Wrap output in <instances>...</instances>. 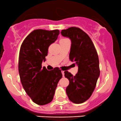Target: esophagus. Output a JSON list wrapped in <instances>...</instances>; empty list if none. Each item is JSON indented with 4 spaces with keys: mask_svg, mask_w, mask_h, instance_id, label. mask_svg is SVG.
Returning <instances> with one entry per match:
<instances>
[{
    "mask_svg": "<svg viewBox=\"0 0 121 121\" xmlns=\"http://www.w3.org/2000/svg\"><path fill=\"white\" fill-rule=\"evenodd\" d=\"M61 73H62V75H63V77H64V71H62Z\"/></svg>",
    "mask_w": 121,
    "mask_h": 121,
    "instance_id": "esophagus-1",
    "label": "esophagus"
}]
</instances>
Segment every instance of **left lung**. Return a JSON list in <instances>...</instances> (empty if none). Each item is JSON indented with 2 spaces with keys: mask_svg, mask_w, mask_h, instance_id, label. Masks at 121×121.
I'll use <instances>...</instances> for the list:
<instances>
[{
  "mask_svg": "<svg viewBox=\"0 0 121 121\" xmlns=\"http://www.w3.org/2000/svg\"><path fill=\"white\" fill-rule=\"evenodd\" d=\"M61 33L71 40L69 58L78 67L75 76L64 71V76L69 82L67 95L73 103H83L91 96L99 76L98 54L88 35L80 28L71 27L62 30Z\"/></svg>",
  "mask_w": 121,
  "mask_h": 121,
  "instance_id": "obj_1",
  "label": "left lung"
}]
</instances>
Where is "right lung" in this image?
I'll use <instances>...</instances> for the list:
<instances>
[{"instance_id":"1","label":"right lung","mask_w":121,"mask_h":121,"mask_svg":"<svg viewBox=\"0 0 121 121\" xmlns=\"http://www.w3.org/2000/svg\"><path fill=\"white\" fill-rule=\"evenodd\" d=\"M58 30H35L22 44L19 53V73L20 81L27 94L39 105L52 102L58 81L62 78L58 67L48 71L42 68L48 48L57 39Z\"/></svg>"}]
</instances>
